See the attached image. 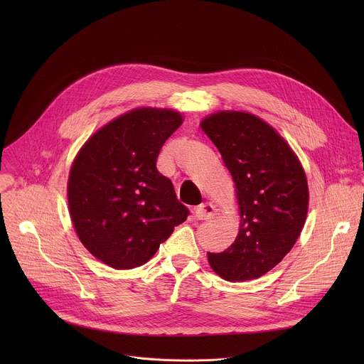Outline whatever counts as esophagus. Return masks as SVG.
Instances as JSON below:
<instances>
[{"instance_id": "1", "label": "esophagus", "mask_w": 364, "mask_h": 364, "mask_svg": "<svg viewBox=\"0 0 364 364\" xmlns=\"http://www.w3.org/2000/svg\"><path fill=\"white\" fill-rule=\"evenodd\" d=\"M194 216L198 220H210L216 216V207L212 203H203L198 207H196Z\"/></svg>"}]
</instances>
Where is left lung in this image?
I'll list each match as a JSON object with an SVG mask.
<instances>
[{"instance_id": "obj_1", "label": "left lung", "mask_w": 364, "mask_h": 364, "mask_svg": "<svg viewBox=\"0 0 364 364\" xmlns=\"http://www.w3.org/2000/svg\"><path fill=\"white\" fill-rule=\"evenodd\" d=\"M201 129L222 154L237 188L240 229L209 264L226 281H250L269 272L295 245L306 218L305 173L284 138L246 112H219Z\"/></svg>"}]
</instances>
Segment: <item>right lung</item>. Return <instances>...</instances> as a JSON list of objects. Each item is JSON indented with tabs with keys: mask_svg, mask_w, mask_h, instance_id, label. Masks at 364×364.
Listing matches in <instances>:
<instances>
[{
	"mask_svg": "<svg viewBox=\"0 0 364 364\" xmlns=\"http://www.w3.org/2000/svg\"><path fill=\"white\" fill-rule=\"evenodd\" d=\"M183 124L170 109H134L99 129L70 170L68 198L83 246L115 269L141 267L190 215L157 170L164 142Z\"/></svg>",
	"mask_w": 364,
	"mask_h": 364,
	"instance_id": "1",
	"label": "right lung"
}]
</instances>
